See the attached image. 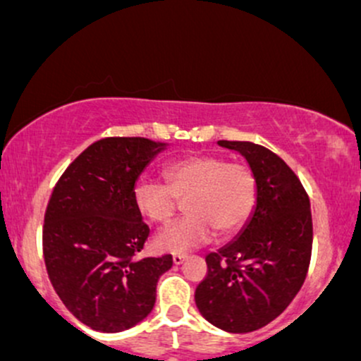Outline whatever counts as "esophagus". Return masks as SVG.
<instances>
[{
  "instance_id": "34e87169",
  "label": "esophagus",
  "mask_w": 361,
  "mask_h": 361,
  "mask_svg": "<svg viewBox=\"0 0 361 361\" xmlns=\"http://www.w3.org/2000/svg\"><path fill=\"white\" fill-rule=\"evenodd\" d=\"M172 259H173V263H176V265H180V263L185 259V255L176 253V255H173V257H172Z\"/></svg>"
}]
</instances>
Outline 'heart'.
Wrapping results in <instances>:
<instances>
[{
	"instance_id": "1",
	"label": "heart",
	"mask_w": 361,
	"mask_h": 361,
	"mask_svg": "<svg viewBox=\"0 0 361 361\" xmlns=\"http://www.w3.org/2000/svg\"><path fill=\"white\" fill-rule=\"evenodd\" d=\"M166 184L142 179L134 188V203L151 222L165 224L184 200L188 215L154 238L161 251L185 253L212 239L228 238L244 227L258 196L257 176L241 161L219 154H192L165 165Z\"/></svg>"
}]
</instances>
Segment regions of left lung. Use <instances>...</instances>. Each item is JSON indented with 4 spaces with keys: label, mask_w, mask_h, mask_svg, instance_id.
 <instances>
[{
    "label": "left lung",
    "mask_w": 361,
    "mask_h": 361,
    "mask_svg": "<svg viewBox=\"0 0 361 361\" xmlns=\"http://www.w3.org/2000/svg\"><path fill=\"white\" fill-rule=\"evenodd\" d=\"M243 154L257 176V208L238 239L207 258L195 300L227 332H251L277 319L303 286L312 258L310 197L281 157L250 141H219Z\"/></svg>",
    "instance_id": "8db88e82"
}]
</instances>
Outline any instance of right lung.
Returning <instances> with one entry per match:
<instances>
[{"label":"right lung","mask_w":361,"mask_h":361,"mask_svg":"<svg viewBox=\"0 0 361 361\" xmlns=\"http://www.w3.org/2000/svg\"><path fill=\"white\" fill-rule=\"evenodd\" d=\"M165 145L146 137H103L87 146L53 188L42 253L53 288L87 327L120 332L149 315L157 282L172 255L137 258L149 227L134 188Z\"/></svg>","instance_id":"right-lung-1"}]
</instances>
